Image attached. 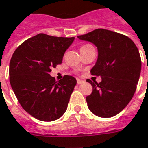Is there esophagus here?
I'll list each match as a JSON object with an SVG mask.
<instances>
[{"label": "esophagus", "instance_id": "obj_1", "mask_svg": "<svg viewBox=\"0 0 148 148\" xmlns=\"http://www.w3.org/2000/svg\"><path fill=\"white\" fill-rule=\"evenodd\" d=\"M83 82H84V81H83V80H81V79H79V78H77V83L78 85L82 84V83H83Z\"/></svg>", "mask_w": 148, "mask_h": 148}]
</instances>
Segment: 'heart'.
<instances>
[{"label":"heart","mask_w":148,"mask_h":148,"mask_svg":"<svg viewBox=\"0 0 148 148\" xmlns=\"http://www.w3.org/2000/svg\"><path fill=\"white\" fill-rule=\"evenodd\" d=\"M89 46H91V45H82L81 47V49H83V48H87V47H89Z\"/></svg>","instance_id":"1"}]
</instances>
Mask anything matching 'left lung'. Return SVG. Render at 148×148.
Returning <instances> with one entry per match:
<instances>
[{
    "label": "left lung",
    "mask_w": 148,
    "mask_h": 148,
    "mask_svg": "<svg viewBox=\"0 0 148 148\" xmlns=\"http://www.w3.org/2000/svg\"><path fill=\"white\" fill-rule=\"evenodd\" d=\"M77 38L98 49L90 72L102 81L86 80L93 87L91 95L86 98L88 108L99 117H113L127 106L135 94L142 65L139 49L127 36L103 29Z\"/></svg>",
    "instance_id": "1"
}]
</instances>
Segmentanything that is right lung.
<instances>
[{
  "label": "right lung",
  "instance_id": "right-lung-1",
  "mask_svg": "<svg viewBox=\"0 0 148 148\" xmlns=\"http://www.w3.org/2000/svg\"><path fill=\"white\" fill-rule=\"evenodd\" d=\"M74 38L39 34L19 45L9 63V81L23 109L44 122L61 118L66 112L76 78L65 75L56 81L51 68L62 63Z\"/></svg>",
  "mask_w": 148,
  "mask_h": 148
}]
</instances>
